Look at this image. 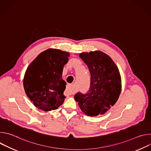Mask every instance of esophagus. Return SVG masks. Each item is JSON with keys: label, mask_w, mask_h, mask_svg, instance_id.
<instances>
[{"label": "esophagus", "mask_w": 151, "mask_h": 151, "mask_svg": "<svg viewBox=\"0 0 151 151\" xmlns=\"http://www.w3.org/2000/svg\"><path fill=\"white\" fill-rule=\"evenodd\" d=\"M66 91H67L68 94H69V95L73 94V93H75V88H73V85L72 84H68V85Z\"/></svg>", "instance_id": "esophagus-1"}]
</instances>
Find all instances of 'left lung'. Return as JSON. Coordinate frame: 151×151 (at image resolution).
Listing matches in <instances>:
<instances>
[{"label":"left lung","mask_w":151,"mask_h":151,"mask_svg":"<svg viewBox=\"0 0 151 151\" xmlns=\"http://www.w3.org/2000/svg\"><path fill=\"white\" fill-rule=\"evenodd\" d=\"M79 56L89 69L90 87L85 94L77 93L75 99L87 115L104 114L115 104L121 93L119 70L111 58L101 51L83 52Z\"/></svg>","instance_id":"left-lung-1"}]
</instances>
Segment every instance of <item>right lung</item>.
I'll use <instances>...</instances> for the list:
<instances>
[{
	"instance_id": "right-lung-1",
	"label": "right lung",
	"mask_w": 151,
	"mask_h": 151,
	"mask_svg": "<svg viewBox=\"0 0 151 151\" xmlns=\"http://www.w3.org/2000/svg\"><path fill=\"white\" fill-rule=\"evenodd\" d=\"M69 57L68 52L50 49L40 53L27 68L23 80L24 88L39 109L50 111L63 103L66 82L62 78V73Z\"/></svg>"
}]
</instances>
